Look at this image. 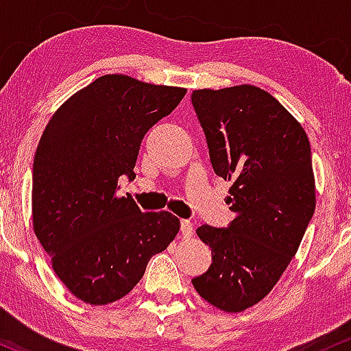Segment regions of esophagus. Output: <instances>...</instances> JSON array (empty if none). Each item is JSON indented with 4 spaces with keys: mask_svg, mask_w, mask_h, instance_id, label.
<instances>
[{
    "mask_svg": "<svg viewBox=\"0 0 351 351\" xmlns=\"http://www.w3.org/2000/svg\"><path fill=\"white\" fill-rule=\"evenodd\" d=\"M180 232L184 237H191L194 234V227H192L191 220H180Z\"/></svg>",
    "mask_w": 351,
    "mask_h": 351,
    "instance_id": "obj_1",
    "label": "esophagus"
}]
</instances>
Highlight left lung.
Here are the masks:
<instances>
[{
	"instance_id": "1",
	"label": "left lung",
	"mask_w": 351,
	"mask_h": 351,
	"mask_svg": "<svg viewBox=\"0 0 351 351\" xmlns=\"http://www.w3.org/2000/svg\"><path fill=\"white\" fill-rule=\"evenodd\" d=\"M192 104L215 174L230 180L227 228L200 226L212 265L192 285L228 313L250 308L280 280L315 212L312 151L302 124L257 86L197 89Z\"/></svg>"
}]
</instances>
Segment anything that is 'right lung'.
Here are the masks:
<instances>
[{
	"mask_svg": "<svg viewBox=\"0 0 351 351\" xmlns=\"http://www.w3.org/2000/svg\"><path fill=\"white\" fill-rule=\"evenodd\" d=\"M187 89L106 74L49 119L33 162V227L59 280L80 300L108 305L143 278L152 255L176 239L171 212H141L117 195L134 179L145 132Z\"/></svg>",
	"mask_w": 351,
	"mask_h": 351,
	"instance_id": "1",
	"label": "right lung"
}]
</instances>
